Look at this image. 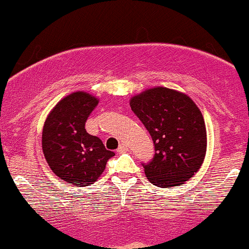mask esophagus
Instances as JSON below:
<instances>
[{"instance_id":"1","label":"esophagus","mask_w":249,"mask_h":249,"mask_svg":"<svg viewBox=\"0 0 249 249\" xmlns=\"http://www.w3.org/2000/svg\"><path fill=\"white\" fill-rule=\"evenodd\" d=\"M126 151H127V147L125 146L124 143H122V144H120V146H119V148L117 149V152H118V153H124V152H126Z\"/></svg>"}]
</instances>
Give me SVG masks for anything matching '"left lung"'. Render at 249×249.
Returning a JSON list of instances; mask_svg holds the SVG:
<instances>
[{
	"mask_svg": "<svg viewBox=\"0 0 249 249\" xmlns=\"http://www.w3.org/2000/svg\"><path fill=\"white\" fill-rule=\"evenodd\" d=\"M130 106L153 140L156 154L143 164L149 182L165 189L191 178L207 152L206 124L192 98L157 86L131 97Z\"/></svg>",
	"mask_w": 249,
	"mask_h": 249,
	"instance_id": "8db88e82",
	"label": "left lung"
}]
</instances>
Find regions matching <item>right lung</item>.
<instances>
[{
    "instance_id": "1",
    "label": "right lung",
    "mask_w": 249,
    "mask_h": 249,
    "mask_svg": "<svg viewBox=\"0 0 249 249\" xmlns=\"http://www.w3.org/2000/svg\"><path fill=\"white\" fill-rule=\"evenodd\" d=\"M97 105V97L76 91L62 98L43 124L42 152L48 166L55 176L79 187L92 185L114 156L97 136L86 132V120Z\"/></svg>"
}]
</instances>
